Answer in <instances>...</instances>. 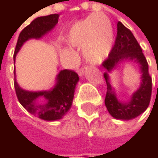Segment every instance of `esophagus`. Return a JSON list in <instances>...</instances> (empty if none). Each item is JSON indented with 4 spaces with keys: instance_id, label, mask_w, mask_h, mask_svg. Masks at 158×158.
<instances>
[{
    "instance_id": "1",
    "label": "esophagus",
    "mask_w": 158,
    "mask_h": 158,
    "mask_svg": "<svg viewBox=\"0 0 158 158\" xmlns=\"http://www.w3.org/2000/svg\"><path fill=\"white\" fill-rule=\"evenodd\" d=\"M85 69H86V68H85V67H81L80 69H78V73H79V76H82V75H83V73H84Z\"/></svg>"
}]
</instances>
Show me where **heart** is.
I'll list each match as a JSON object with an SVG mask.
<instances>
[{"instance_id":"obj_1","label":"heart","mask_w":158,"mask_h":158,"mask_svg":"<svg viewBox=\"0 0 158 158\" xmlns=\"http://www.w3.org/2000/svg\"><path fill=\"white\" fill-rule=\"evenodd\" d=\"M64 41L70 46L82 47L85 58L90 63H100L110 54L113 45V29L104 15H91L74 23Z\"/></svg>"}]
</instances>
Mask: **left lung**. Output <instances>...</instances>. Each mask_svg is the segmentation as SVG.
<instances>
[{"mask_svg": "<svg viewBox=\"0 0 158 158\" xmlns=\"http://www.w3.org/2000/svg\"><path fill=\"white\" fill-rule=\"evenodd\" d=\"M134 61L140 65L141 69V86L133 94L128 103H121L111 87L108 72H110L121 62ZM106 69L104 78L107 84V92L105 97V106L110 114L115 119L131 120L139 116L147 109L152 94V78L148 72V64L143 54L142 48L133 33L126 28L121 22L117 23V35L114 46L110 55L102 63Z\"/></svg>", "mask_w": 158, "mask_h": 158, "instance_id": "8db88e82", "label": "left lung"}]
</instances>
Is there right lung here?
<instances>
[{"mask_svg":"<svg viewBox=\"0 0 158 158\" xmlns=\"http://www.w3.org/2000/svg\"><path fill=\"white\" fill-rule=\"evenodd\" d=\"M58 15L37 17L20 33L14 58L24 42L40 38L52 30L58 22ZM15 75V70L14 71ZM79 75L74 70H60L56 86L48 91H28L23 89L15 79V89L19 102L28 112L45 121L60 120L72 105Z\"/></svg>","mask_w":158,"mask_h":158,"instance_id":"obj_1","label":"right lung"}]
</instances>
